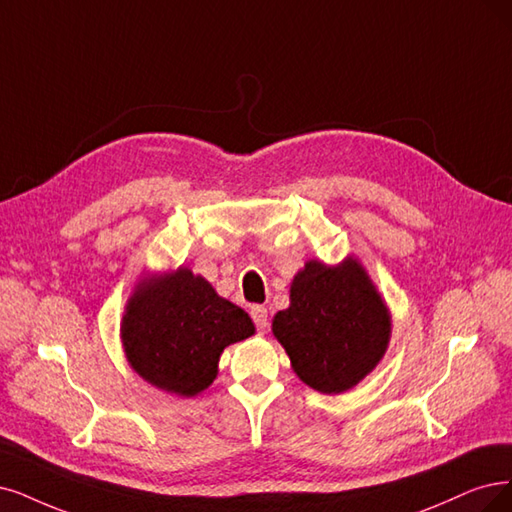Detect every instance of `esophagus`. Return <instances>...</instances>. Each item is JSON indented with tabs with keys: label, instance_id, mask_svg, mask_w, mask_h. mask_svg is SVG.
I'll use <instances>...</instances> for the list:
<instances>
[{
	"label": "esophagus",
	"instance_id": "34e87169",
	"mask_svg": "<svg viewBox=\"0 0 512 512\" xmlns=\"http://www.w3.org/2000/svg\"><path fill=\"white\" fill-rule=\"evenodd\" d=\"M251 318H253V323H255V327H257L259 331H266V329H268V325H270L268 310L263 308V306H253V308H251Z\"/></svg>",
	"mask_w": 512,
	"mask_h": 512
}]
</instances>
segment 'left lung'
<instances>
[{"label":"left lung","mask_w":512,"mask_h":512,"mask_svg":"<svg viewBox=\"0 0 512 512\" xmlns=\"http://www.w3.org/2000/svg\"><path fill=\"white\" fill-rule=\"evenodd\" d=\"M272 331L301 382L339 394L380 363L390 339V316L356 259L337 268L310 261L295 276L291 306L274 316Z\"/></svg>","instance_id":"8db88e82"}]
</instances>
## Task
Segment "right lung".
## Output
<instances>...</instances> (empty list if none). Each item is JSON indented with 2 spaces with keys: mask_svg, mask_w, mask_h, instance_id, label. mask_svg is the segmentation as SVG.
Here are the masks:
<instances>
[{
  "mask_svg": "<svg viewBox=\"0 0 512 512\" xmlns=\"http://www.w3.org/2000/svg\"><path fill=\"white\" fill-rule=\"evenodd\" d=\"M253 333L249 314L185 268L141 282L122 320L130 367L149 384L179 396L211 386L223 348Z\"/></svg>",
  "mask_w": 512,
  "mask_h": 512,
  "instance_id": "obj_1",
  "label": "right lung"
}]
</instances>
